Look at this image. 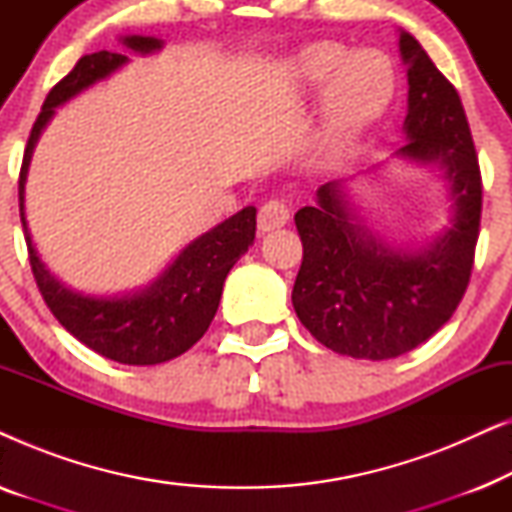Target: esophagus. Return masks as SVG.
Instances as JSON below:
<instances>
[{
	"instance_id": "obj_1",
	"label": "esophagus",
	"mask_w": 512,
	"mask_h": 512,
	"mask_svg": "<svg viewBox=\"0 0 512 512\" xmlns=\"http://www.w3.org/2000/svg\"><path fill=\"white\" fill-rule=\"evenodd\" d=\"M289 205L284 200H268L258 212V228L263 233H270V230H277L289 223Z\"/></svg>"
}]
</instances>
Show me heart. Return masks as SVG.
Instances as JSON below:
<instances>
[{"instance_id": "obj_1", "label": "heart", "mask_w": 512, "mask_h": 512, "mask_svg": "<svg viewBox=\"0 0 512 512\" xmlns=\"http://www.w3.org/2000/svg\"><path fill=\"white\" fill-rule=\"evenodd\" d=\"M298 72L312 88L329 81L319 135V151L326 158L342 156L384 114L394 95V72L375 51H361L349 58L345 46L319 41L300 53Z\"/></svg>"}]
</instances>
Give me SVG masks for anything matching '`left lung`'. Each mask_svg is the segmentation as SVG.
Here are the masks:
<instances>
[{"label": "left lung", "mask_w": 512, "mask_h": 512, "mask_svg": "<svg viewBox=\"0 0 512 512\" xmlns=\"http://www.w3.org/2000/svg\"><path fill=\"white\" fill-rule=\"evenodd\" d=\"M398 44L410 88L408 142L396 156L443 170L452 226L419 251L391 247L352 212L340 181L298 209L293 310L321 345L352 359H396L443 328L466 293L480 235L482 177L464 104L412 34Z\"/></svg>", "instance_id": "obj_1"}]
</instances>
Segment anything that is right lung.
I'll return each instance as SVG.
<instances>
[{
	"label": "right lung",
	"instance_id": "obj_1",
	"mask_svg": "<svg viewBox=\"0 0 512 512\" xmlns=\"http://www.w3.org/2000/svg\"><path fill=\"white\" fill-rule=\"evenodd\" d=\"M135 53L163 48L156 37L121 39ZM128 62V55L100 51L83 55L60 83L48 93L37 123L32 125L18 181L20 221H23L32 275L53 317L93 352L125 366H156L184 354L212 324L228 272L256 237V207H244L209 233L195 237L181 254L146 286L125 296H86L58 282L34 249L25 221V181L32 151L55 107L72 100L81 90L107 79Z\"/></svg>",
	"mask_w": 512,
	"mask_h": 512
}]
</instances>
